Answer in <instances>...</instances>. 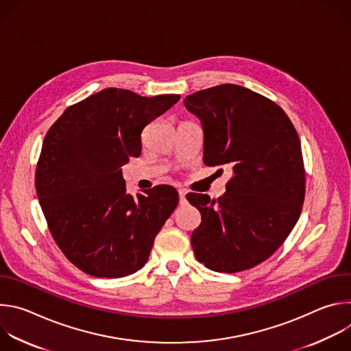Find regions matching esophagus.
I'll return each mask as SVG.
<instances>
[{
  "label": "esophagus",
  "mask_w": 351,
  "mask_h": 351,
  "mask_svg": "<svg viewBox=\"0 0 351 351\" xmlns=\"http://www.w3.org/2000/svg\"><path fill=\"white\" fill-rule=\"evenodd\" d=\"M179 203L180 204L186 203V190H183V189L179 190Z\"/></svg>",
  "instance_id": "34e87169"
}]
</instances>
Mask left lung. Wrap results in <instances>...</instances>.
<instances>
[{
  "label": "left lung",
  "mask_w": 351,
  "mask_h": 351,
  "mask_svg": "<svg viewBox=\"0 0 351 351\" xmlns=\"http://www.w3.org/2000/svg\"><path fill=\"white\" fill-rule=\"evenodd\" d=\"M184 107L202 121L204 164L233 176L222 197L189 193L202 214L191 234L195 258L215 272L234 274L269 258L302 214L306 173L298 134L269 98L237 84L199 90Z\"/></svg>",
  "instance_id": "obj_1"
}]
</instances>
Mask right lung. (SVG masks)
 Segmentation results:
<instances>
[{
  "label": "right lung",
  "mask_w": 351,
  "mask_h": 351,
  "mask_svg": "<svg viewBox=\"0 0 351 351\" xmlns=\"http://www.w3.org/2000/svg\"><path fill=\"white\" fill-rule=\"evenodd\" d=\"M179 98L104 88L68 107L47 132L37 197L56 243L83 272L123 278L145 265L179 194L161 184L133 197L122 167L140 156L143 129Z\"/></svg>",
  "instance_id": "add662e5"
}]
</instances>
